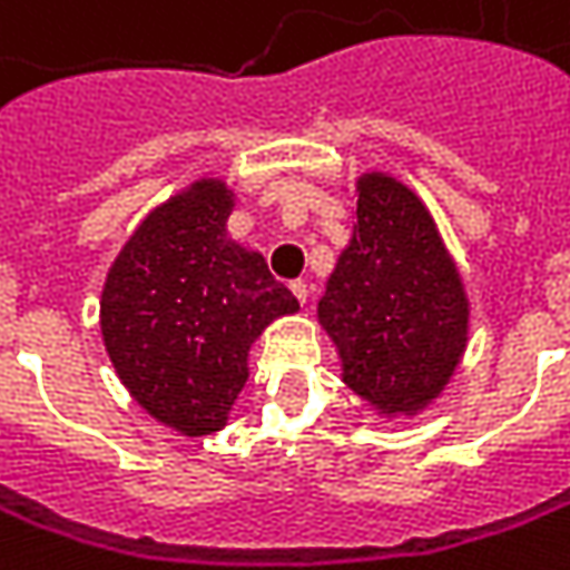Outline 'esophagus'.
Returning a JSON list of instances; mask_svg holds the SVG:
<instances>
[{
	"label": "esophagus",
	"instance_id": "34e87169",
	"mask_svg": "<svg viewBox=\"0 0 570 570\" xmlns=\"http://www.w3.org/2000/svg\"><path fill=\"white\" fill-rule=\"evenodd\" d=\"M289 289H293V296H296V303H299V305L308 303V286H305L303 281H293V284H289Z\"/></svg>",
	"mask_w": 570,
	"mask_h": 570
}]
</instances>
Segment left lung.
Instances as JSON below:
<instances>
[{
    "instance_id": "obj_1",
    "label": "left lung",
    "mask_w": 570,
    "mask_h": 570,
    "mask_svg": "<svg viewBox=\"0 0 570 570\" xmlns=\"http://www.w3.org/2000/svg\"><path fill=\"white\" fill-rule=\"evenodd\" d=\"M353 195V233L318 299V324L346 387L379 420H413L442 397L466 353V286L406 183L368 169Z\"/></svg>"
}]
</instances>
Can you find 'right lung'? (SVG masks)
Instances as JSON below:
<instances>
[{
	"instance_id": "right-lung-1",
	"label": "right lung",
	"mask_w": 570,
	"mask_h": 570,
	"mask_svg": "<svg viewBox=\"0 0 570 570\" xmlns=\"http://www.w3.org/2000/svg\"><path fill=\"white\" fill-rule=\"evenodd\" d=\"M233 207L220 176L188 183L135 226L100 289V334L119 382L186 439L224 429L255 341L299 312L265 255L229 236Z\"/></svg>"
}]
</instances>
